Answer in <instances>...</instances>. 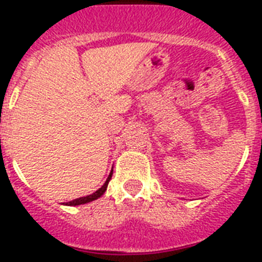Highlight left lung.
<instances>
[{"instance_id":"8db88e82","label":"left lung","mask_w":262,"mask_h":262,"mask_svg":"<svg viewBox=\"0 0 262 262\" xmlns=\"http://www.w3.org/2000/svg\"><path fill=\"white\" fill-rule=\"evenodd\" d=\"M107 183H108V181H106L104 182V185H103L100 189H98V190L95 191V193H92V194L90 195H85V197H80V199H76L73 200V201H69L68 204H65V205H81V204H87V203H91V201H94V200L99 199L100 195L106 191V187H107Z\"/></svg>"}]
</instances>
